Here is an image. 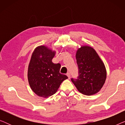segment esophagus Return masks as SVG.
Returning <instances> with one entry per match:
<instances>
[{"mask_svg":"<svg viewBox=\"0 0 125 125\" xmlns=\"http://www.w3.org/2000/svg\"><path fill=\"white\" fill-rule=\"evenodd\" d=\"M66 76H68V77L69 79H70V78H71V74H70L69 73H66Z\"/></svg>","mask_w":125,"mask_h":125,"instance_id":"obj_1","label":"esophagus"}]
</instances>
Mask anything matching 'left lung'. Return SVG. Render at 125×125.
Masks as SVG:
<instances>
[{"mask_svg":"<svg viewBox=\"0 0 125 125\" xmlns=\"http://www.w3.org/2000/svg\"><path fill=\"white\" fill-rule=\"evenodd\" d=\"M78 67L77 79L71 80L80 93L91 95L101 89L106 79V70L103 61L94 49L81 46L76 54Z\"/></svg>","mask_w":125,"mask_h":125,"instance_id":"obj_1","label":"left lung"}]
</instances>
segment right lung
Here are the masks:
<instances>
[{
    "instance_id": "1",
    "label": "right lung",
    "mask_w": 125,
    "mask_h": 125,
    "mask_svg": "<svg viewBox=\"0 0 125 125\" xmlns=\"http://www.w3.org/2000/svg\"><path fill=\"white\" fill-rule=\"evenodd\" d=\"M55 53V51L41 45L32 54L28 68V83L32 91L39 97L47 98L54 94L62 82L68 78L60 73V64L52 61Z\"/></svg>"
}]
</instances>
